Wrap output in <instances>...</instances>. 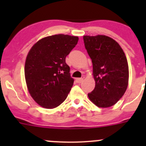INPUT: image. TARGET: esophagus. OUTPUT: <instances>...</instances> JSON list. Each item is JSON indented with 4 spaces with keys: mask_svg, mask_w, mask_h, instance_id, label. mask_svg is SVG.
Instances as JSON below:
<instances>
[{
    "mask_svg": "<svg viewBox=\"0 0 146 146\" xmlns=\"http://www.w3.org/2000/svg\"><path fill=\"white\" fill-rule=\"evenodd\" d=\"M82 81H83V78H76V82L78 83H81Z\"/></svg>",
    "mask_w": 146,
    "mask_h": 146,
    "instance_id": "esophagus-1",
    "label": "esophagus"
}]
</instances>
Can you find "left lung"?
Listing matches in <instances>:
<instances>
[{
  "label": "left lung",
  "instance_id": "obj_1",
  "mask_svg": "<svg viewBox=\"0 0 146 146\" xmlns=\"http://www.w3.org/2000/svg\"><path fill=\"white\" fill-rule=\"evenodd\" d=\"M85 47L92 59L95 89L88 98L95 105L106 108L114 105L126 90L129 66L119 44L104 35L83 36Z\"/></svg>",
  "mask_w": 146,
  "mask_h": 146
}]
</instances>
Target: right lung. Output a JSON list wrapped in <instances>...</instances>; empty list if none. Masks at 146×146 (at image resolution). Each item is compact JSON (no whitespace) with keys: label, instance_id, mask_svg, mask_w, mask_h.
<instances>
[{"label":"right lung","instance_id":"add662e5","mask_svg":"<svg viewBox=\"0 0 146 146\" xmlns=\"http://www.w3.org/2000/svg\"><path fill=\"white\" fill-rule=\"evenodd\" d=\"M78 42V36L52 35L38 41L28 53L26 83L32 98L41 107L55 108L67 98L74 80L66 57Z\"/></svg>","mask_w":146,"mask_h":146}]
</instances>
